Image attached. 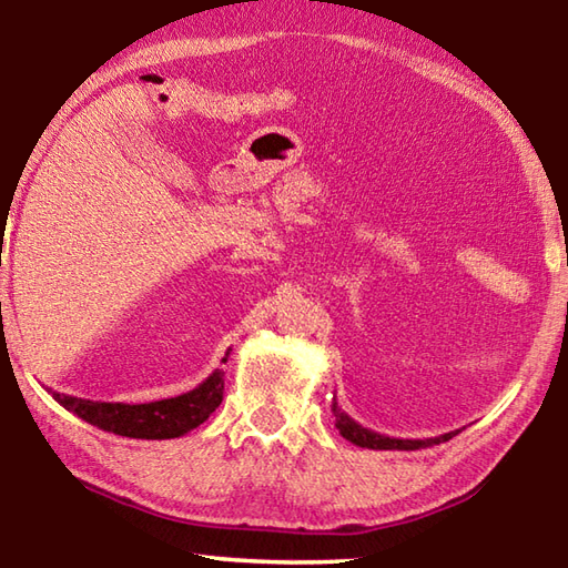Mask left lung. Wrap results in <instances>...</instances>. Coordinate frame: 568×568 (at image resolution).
I'll return each instance as SVG.
<instances>
[{"mask_svg": "<svg viewBox=\"0 0 568 568\" xmlns=\"http://www.w3.org/2000/svg\"><path fill=\"white\" fill-rule=\"evenodd\" d=\"M333 416H335V428L341 430V436L345 440H351V444L361 448H373V450H418L426 446L444 444V440H450L458 434V430H450V434L436 436V438H390V436L376 434V430L371 428H363L361 423H355L348 416V413L341 410V406L335 400H333Z\"/></svg>", "mask_w": 568, "mask_h": 568, "instance_id": "obj_1", "label": "left lung"}]
</instances>
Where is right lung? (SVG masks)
<instances>
[{
  "instance_id": "1",
  "label": "right lung",
  "mask_w": 568,
  "mask_h": 568,
  "mask_svg": "<svg viewBox=\"0 0 568 568\" xmlns=\"http://www.w3.org/2000/svg\"><path fill=\"white\" fill-rule=\"evenodd\" d=\"M225 378L223 371H213L210 376L175 398H162L152 403H104L64 396V393H52V398L72 410L82 420L92 423L108 434L128 436V438H148V440H165L180 438L187 430L197 428L200 423L210 418L220 400H223Z\"/></svg>"
}]
</instances>
